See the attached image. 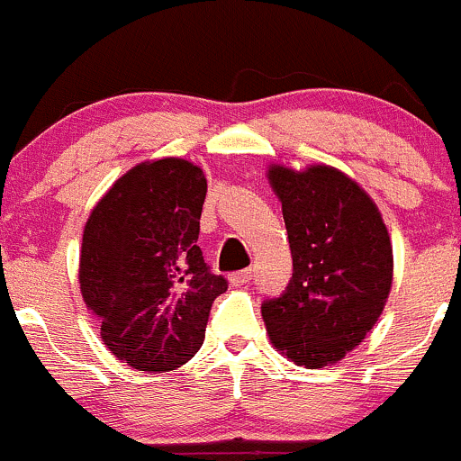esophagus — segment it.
Returning a JSON list of instances; mask_svg holds the SVG:
<instances>
[{
	"label": "esophagus",
	"instance_id": "1",
	"mask_svg": "<svg viewBox=\"0 0 461 461\" xmlns=\"http://www.w3.org/2000/svg\"><path fill=\"white\" fill-rule=\"evenodd\" d=\"M250 277H253V271H250V268H244V271L232 273V276H230V285H235V286L246 285V282H249Z\"/></svg>",
	"mask_w": 461,
	"mask_h": 461
}]
</instances>
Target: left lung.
<instances>
[{
	"mask_svg": "<svg viewBox=\"0 0 461 461\" xmlns=\"http://www.w3.org/2000/svg\"><path fill=\"white\" fill-rule=\"evenodd\" d=\"M289 235L294 276L262 304L273 348L295 366H334L376 325L392 286V244L379 208L331 166L268 167Z\"/></svg>",
	"mask_w": 461,
	"mask_h": 461,
	"instance_id": "1",
	"label": "left lung"
}]
</instances>
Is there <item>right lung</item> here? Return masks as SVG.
Masks as SVG:
<instances>
[{
	"mask_svg": "<svg viewBox=\"0 0 461 461\" xmlns=\"http://www.w3.org/2000/svg\"><path fill=\"white\" fill-rule=\"evenodd\" d=\"M206 176L185 158L131 167L85 224L80 291L100 339L140 372H170L199 352L212 300L229 289L199 240Z\"/></svg>",
	"mask_w": 461,
	"mask_h": 461,
	"instance_id": "add662e5",
	"label": "right lung"
}]
</instances>
